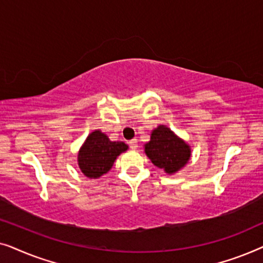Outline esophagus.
I'll list each match as a JSON object with an SVG mask.
<instances>
[{"instance_id":"obj_1","label":"esophagus","mask_w":263,"mask_h":263,"mask_svg":"<svg viewBox=\"0 0 263 263\" xmlns=\"http://www.w3.org/2000/svg\"><path fill=\"white\" fill-rule=\"evenodd\" d=\"M129 146H130L132 151L138 149V140H136V139L130 140V141H129Z\"/></svg>"}]
</instances>
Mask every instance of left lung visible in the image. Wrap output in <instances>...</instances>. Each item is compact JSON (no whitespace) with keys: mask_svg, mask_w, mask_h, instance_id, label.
I'll list each match as a JSON object with an SVG mask.
<instances>
[{"mask_svg":"<svg viewBox=\"0 0 263 263\" xmlns=\"http://www.w3.org/2000/svg\"><path fill=\"white\" fill-rule=\"evenodd\" d=\"M146 156L157 167L174 175L188 164L192 148L166 125L160 124L151 133V140L143 145Z\"/></svg>","mask_w":263,"mask_h":263,"instance_id":"obj_1","label":"left lung"}]
</instances>
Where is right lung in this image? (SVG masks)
<instances>
[{
	"instance_id": "right-lung-1",
	"label": "right lung",
	"mask_w": 263,
	"mask_h": 263,
	"mask_svg": "<svg viewBox=\"0 0 263 263\" xmlns=\"http://www.w3.org/2000/svg\"><path fill=\"white\" fill-rule=\"evenodd\" d=\"M129 148L123 141H111L99 129L86 138L78 153V165L87 178H99L112 167L121 153Z\"/></svg>"
}]
</instances>
